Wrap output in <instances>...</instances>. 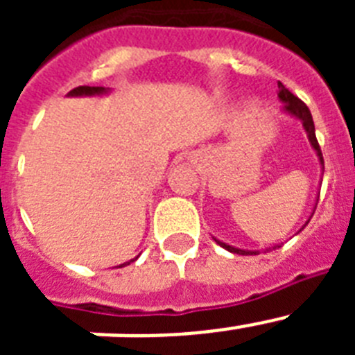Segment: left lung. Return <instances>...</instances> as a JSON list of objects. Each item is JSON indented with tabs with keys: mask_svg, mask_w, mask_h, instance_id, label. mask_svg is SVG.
Segmentation results:
<instances>
[{
	"mask_svg": "<svg viewBox=\"0 0 355 355\" xmlns=\"http://www.w3.org/2000/svg\"><path fill=\"white\" fill-rule=\"evenodd\" d=\"M277 87H279V99L284 103L283 105V110L286 112V114L293 115V117L299 119L300 122H302L304 130H306L307 133V139H309V144H311L313 149L316 150V156H318L320 163L324 165V156H322V150H320V146H318V140H316V135H315V122H313V117H311V112H309V108L306 106V103H302L297 96H293V94L290 92V90L284 87L281 81H277ZM309 222V220H307ZM306 222V225H307ZM215 241L218 243L220 247H224L225 250H229V252H234V254H245V256H252V254H259L256 252V250H243V249H236V247H231L227 245V243H224V241H218L215 238Z\"/></svg>",
	"mask_w": 355,
	"mask_h": 355,
	"instance_id": "left-lung-1",
	"label": "left lung"
}]
</instances>
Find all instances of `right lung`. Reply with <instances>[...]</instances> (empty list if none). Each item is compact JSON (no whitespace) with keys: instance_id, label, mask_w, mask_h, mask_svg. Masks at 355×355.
Masks as SVG:
<instances>
[{"instance_id":"right-lung-1","label":"right lung","mask_w":355,"mask_h":355,"mask_svg":"<svg viewBox=\"0 0 355 355\" xmlns=\"http://www.w3.org/2000/svg\"><path fill=\"white\" fill-rule=\"evenodd\" d=\"M108 92V89H105V87H76V89H72L71 92H69V96L72 97H78V96H101V94H106ZM137 259V258H135ZM135 259H131V261H135ZM131 261L128 263H122L119 268H122V266L130 265Z\"/></svg>"}]
</instances>
